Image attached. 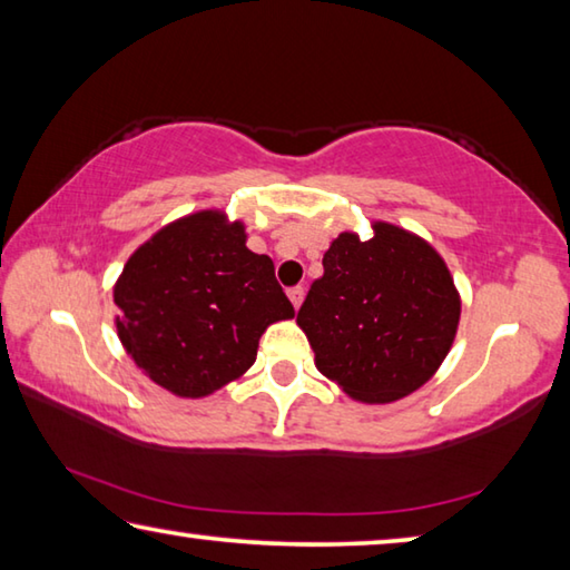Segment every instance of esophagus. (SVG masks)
I'll list each match as a JSON object with an SVG mask.
<instances>
[{"instance_id": "obj_1", "label": "esophagus", "mask_w": 570, "mask_h": 570, "mask_svg": "<svg viewBox=\"0 0 570 570\" xmlns=\"http://www.w3.org/2000/svg\"><path fill=\"white\" fill-rule=\"evenodd\" d=\"M286 294H288V298H292L294 308L302 306V302H304V286H292Z\"/></svg>"}]
</instances>
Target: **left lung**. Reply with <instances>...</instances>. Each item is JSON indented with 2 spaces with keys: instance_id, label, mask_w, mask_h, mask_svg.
I'll return each mask as SVG.
<instances>
[{
  "instance_id": "obj_1",
  "label": "left lung",
  "mask_w": 570,
  "mask_h": 570,
  "mask_svg": "<svg viewBox=\"0 0 570 570\" xmlns=\"http://www.w3.org/2000/svg\"><path fill=\"white\" fill-rule=\"evenodd\" d=\"M322 264L296 316L316 370L364 404L397 402L435 377L462 308L435 246L372 220V238L344 230Z\"/></svg>"
}]
</instances>
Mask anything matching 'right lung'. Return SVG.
Wrapping results in <instances>:
<instances>
[{"label":"right lung","mask_w":570,"mask_h":570,"mask_svg":"<svg viewBox=\"0 0 570 570\" xmlns=\"http://www.w3.org/2000/svg\"><path fill=\"white\" fill-rule=\"evenodd\" d=\"M246 238L226 210H196L135 248L112 286L125 352L176 397L200 400L238 380L268 326L294 316L274 262Z\"/></svg>","instance_id":"1"}]
</instances>
